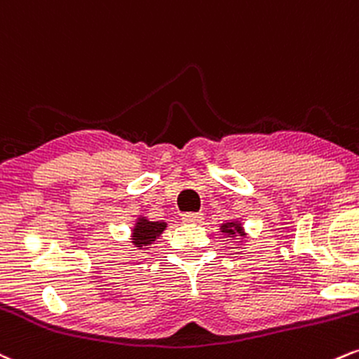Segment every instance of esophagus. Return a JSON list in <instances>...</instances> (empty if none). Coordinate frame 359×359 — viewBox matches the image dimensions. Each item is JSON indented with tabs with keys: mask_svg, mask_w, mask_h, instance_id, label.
<instances>
[{
	"mask_svg": "<svg viewBox=\"0 0 359 359\" xmlns=\"http://www.w3.org/2000/svg\"><path fill=\"white\" fill-rule=\"evenodd\" d=\"M181 220L184 223H200L203 220V215L201 213H183L181 215Z\"/></svg>",
	"mask_w": 359,
	"mask_h": 359,
	"instance_id": "obj_1",
	"label": "esophagus"
}]
</instances>
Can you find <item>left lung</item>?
Listing matches in <instances>:
<instances>
[{
  "label": "left lung",
  "mask_w": 359,
  "mask_h": 359,
  "mask_svg": "<svg viewBox=\"0 0 359 359\" xmlns=\"http://www.w3.org/2000/svg\"><path fill=\"white\" fill-rule=\"evenodd\" d=\"M222 230L225 231V233H231V235H233L235 231H237V233L243 235V231H242V226L237 225V223H225V225L222 226Z\"/></svg>",
  "instance_id": "1"
}]
</instances>
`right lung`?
I'll return each mask as SVG.
<instances>
[{
  "label": "right lung",
  "instance_id": "right-lung-1",
  "mask_svg": "<svg viewBox=\"0 0 359 359\" xmlns=\"http://www.w3.org/2000/svg\"><path fill=\"white\" fill-rule=\"evenodd\" d=\"M164 229H166L164 222H149L144 220V218H139L133 235L134 245L147 247L151 242H154L156 237L163 233Z\"/></svg>",
  "mask_w": 359,
  "mask_h": 359
}]
</instances>
